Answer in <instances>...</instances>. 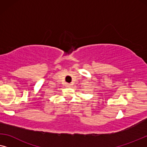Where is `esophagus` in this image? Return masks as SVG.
Returning <instances> with one entry per match:
<instances>
[{"mask_svg": "<svg viewBox=\"0 0 147 147\" xmlns=\"http://www.w3.org/2000/svg\"><path fill=\"white\" fill-rule=\"evenodd\" d=\"M66 86H67V87H70V86H71V84H69V83H67V84H66Z\"/></svg>", "mask_w": 147, "mask_h": 147, "instance_id": "1", "label": "esophagus"}]
</instances>
